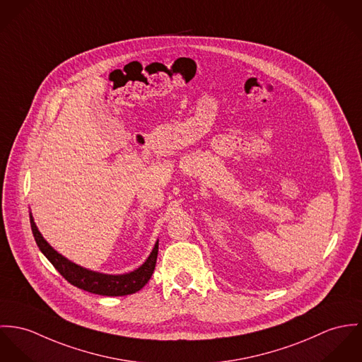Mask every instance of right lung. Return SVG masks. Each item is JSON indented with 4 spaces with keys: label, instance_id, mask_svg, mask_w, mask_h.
<instances>
[{
    "label": "right lung",
    "instance_id": "1",
    "mask_svg": "<svg viewBox=\"0 0 362 362\" xmlns=\"http://www.w3.org/2000/svg\"><path fill=\"white\" fill-rule=\"evenodd\" d=\"M30 226H32L35 240L37 243L41 252L54 265V268L71 284L79 287L81 290H86L88 293H94L100 296H112V297L133 294L146 286V283L150 281L154 272V268L157 264V255H158V241L156 243L146 262L141 267H139L136 271L124 275H107V274L94 272L79 267L72 261H69L68 258H65L64 255H61L59 252H57L41 236L33 221L32 212H30Z\"/></svg>",
    "mask_w": 362,
    "mask_h": 362
}]
</instances>
